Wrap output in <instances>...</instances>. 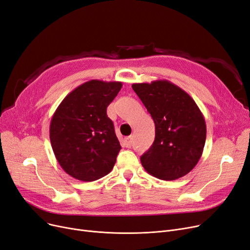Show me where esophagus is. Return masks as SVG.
<instances>
[{"label":"esophagus","mask_w":250,"mask_h":250,"mask_svg":"<svg viewBox=\"0 0 250 250\" xmlns=\"http://www.w3.org/2000/svg\"><path fill=\"white\" fill-rule=\"evenodd\" d=\"M124 145L126 147V148H131V147L133 146V137L130 136V137L125 138Z\"/></svg>","instance_id":"1"}]
</instances>
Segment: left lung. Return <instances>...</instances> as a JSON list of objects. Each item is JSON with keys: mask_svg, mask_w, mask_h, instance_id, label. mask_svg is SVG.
Here are the masks:
<instances>
[{"mask_svg": "<svg viewBox=\"0 0 250 250\" xmlns=\"http://www.w3.org/2000/svg\"><path fill=\"white\" fill-rule=\"evenodd\" d=\"M134 91L150 113L155 138L141 158L147 173L175 180L196 167L206 141V123L196 102L168 80L134 83Z\"/></svg>", "mask_w": 250, "mask_h": 250, "instance_id": "obj_1", "label": "left lung"}]
</instances>
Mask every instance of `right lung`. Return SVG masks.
Here are the masks:
<instances>
[{"mask_svg":"<svg viewBox=\"0 0 250 250\" xmlns=\"http://www.w3.org/2000/svg\"><path fill=\"white\" fill-rule=\"evenodd\" d=\"M119 81L89 80L64 98L52 115L49 137L62 170L81 181H95L113 169L120 144L107 107Z\"/></svg>","mask_w":250,"mask_h":250,"instance_id":"add662e5","label":"right lung"}]
</instances>
